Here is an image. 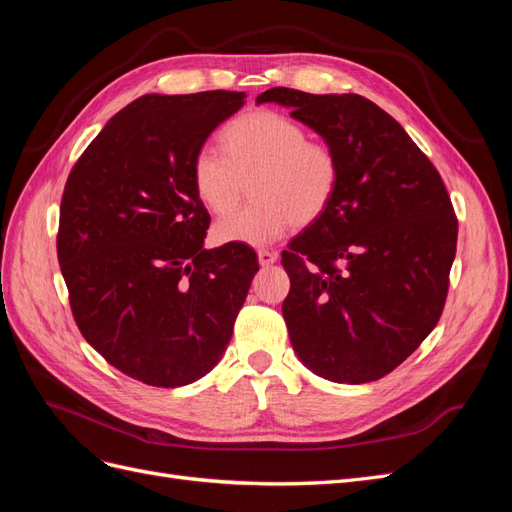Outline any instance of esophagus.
<instances>
[{
	"mask_svg": "<svg viewBox=\"0 0 512 512\" xmlns=\"http://www.w3.org/2000/svg\"><path fill=\"white\" fill-rule=\"evenodd\" d=\"M277 260V254L275 252H269V250H258V262L262 267H269L273 265V262Z\"/></svg>",
	"mask_w": 512,
	"mask_h": 512,
	"instance_id": "esophagus-1",
	"label": "esophagus"
}]
</instances>
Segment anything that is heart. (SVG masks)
Returning a JSON list of instances; mask_svg holds the SVG:
<instances>
[{
	"mask_svg": "<svg viewBox=\"0 0 512 512\" xmlns=\"http://www.w3.org/2000/svg\"><path fill=\"white\" fill-rule=\"evenodd\" d=\"M220 151L203 147L192 162L194 192L209 211L227 213L251 181L253 203L213 226L220 243L269 245L294 226H309L329 209L339 188L337 151L307 138V130L275 111L232 119Z\"/></svg>",
	"mask_w": 512,
	"mask_h": 512,
	"instance_id": "obj_1",
	"label": "heart"
}]
</instances>
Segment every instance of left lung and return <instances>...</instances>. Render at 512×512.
I'll use <instances>...</instances> for the list:
<instances>
[{
	"label": "left lung",
	"mask_w": 512,
	"mask_h": 512,
	"mask_svg": "<svg viewBox=\"0 0 512 512\" xmlns=\"http://www.w3.org/2000/svg\"><path fill=\"white\" fill-rule=\"evenodd\" d=\"M337 151L339 188L282 252V314L299 359L348 384L391 374L436 327L457 250V215L436 166L371 100L273 87Z\"/></svg>",
	"instance_id": "obj_1"
}]
</instances>
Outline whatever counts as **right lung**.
Wrapping results in <instances>:
<instances>
[{
    "label": "right lung",
    "instance_id": "add662e5",
    "mask_svg": "<svg viewBox=\"0 0 512 512\" xmlns=\"http://www.w3.org/2000/svg\"><path fill=\"white\" fill-rule=\"evenodd\" d=\"M245 104L241 91L143 96L72 166L57 258L76 327L104 359L162 389L220 361L258 271L250 245L205 250L211 215L192 185L207 136Z\"/></svg>",
    "mask_w": 512,
    "mask_h": 512
}]
</instances>
